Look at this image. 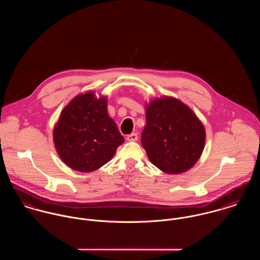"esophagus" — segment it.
I'll use <instances>...</instances> for the list:
<instances>
[{"mask_svg": "<svg viewBox=\"0 0 260 260\" xmlns=\"http://www.w3.org/2000/svg\"><path fill=\"white\" fill-rule=\"evenodd\" d=\"M137 139H138V135L136 133H132L127 136V140L130 142H135V141H137Z\"/></svg>", "mask_w": 260, "mask_h": 260, "instance_id": "34e87169", "label": "esophagus"}]
</instances>
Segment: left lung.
I'll list each match as a JSON object with an SVG mask.
<instances>
[{
    "mask_svg": "<svg viewBox=\"0 0 260 260\" xmlns=\"http://www.w3.org/2000/svg\"><path fill=\"white\" fill-rule=\"evenodd\" d=\"M146 126L141 143L149 160L167 174H180L199 160L205 144V128L196 114L171 96L145 105Z\"/></svg>",
    "mask_w": 260,
    "mask_h": 260,
    "instance_id": "left-lung-1",
    "label": "left lung"
}]
</instances>
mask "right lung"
Segmentation results:
<instances>
[{
  "label": "right lung",
  "instance_id": "add662e5",
  "mask_svg": "<svg viewBox=\"0 0 260 260\" xmlns=\"http://www.w3.org/2000/svg\"><path fill=\"white\" fill-rule=\"evenodd\" d=\"M53 141L62 161L79 172H92L108 163L124 143L107 112V97L93 91L73 98L54 126Z\"/></svg>",
  "mask_w": 260,
  "mask_h": 260
}]
</instances>
